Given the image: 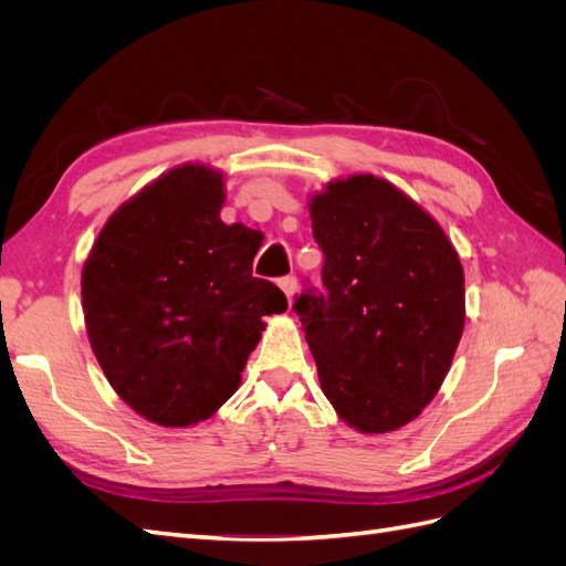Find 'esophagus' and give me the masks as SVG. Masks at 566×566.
Masks as SVG:
<instances>
[{"mask_svg": "<svg viewBox=\"0 0 566 566\" xmlns=\"http://www.w3.org/2000/svg\"><path fill=\"white\" fill-rule=\"evenodd\" d=\"M279 285H281V290L285 293V297H287V302L293 300V295H295V290H297V279L295 276H283L281 281H279Z\"/></svg>", "mask_w": 566, "mask_h": 566, "instance_id": "esophagus-1", "label": "esophagus"}]
</instances>
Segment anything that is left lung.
Returning a JSON list of instances; mask_svg holds the SVG:
<instances>
[{"instance_id":"obj_1","label":"left lung","mask_w":566,"mask_h":566,"mask_svg":"<svg viewBox=\"0 0 566 566\" xmlns=\"http://www.w3.org/2000/svg\"><path fill=\"white\" fill-rule=\"evenodd\" d=\"M310 202L323 293L293 312L323 394L366 434L399 430L434 399L465 325V279L437 221L373 175L333 181Z\"/></svg>"}]
</instances>
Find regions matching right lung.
I'll return each instance as SVG.
<instances>
[{
  "label": "right lung",
  "instance_id": "obj_1",
  "mask_svg": "<svg viewBox=\"0 0 566 566\" xmlns=\"http://www.w3.org/2000/svg\"><path fill=\"white\" fill-rule=\"evenodd\" d=\"M221 175L184 165L125 202L82 271L92 349L136 413L165 427L210 418L241 385L269 314L287 300L252 276L262 233L219 219Z\"/></svg>",
  "mask_w": 566,
  "mask_h": 566
}]
</instances>
